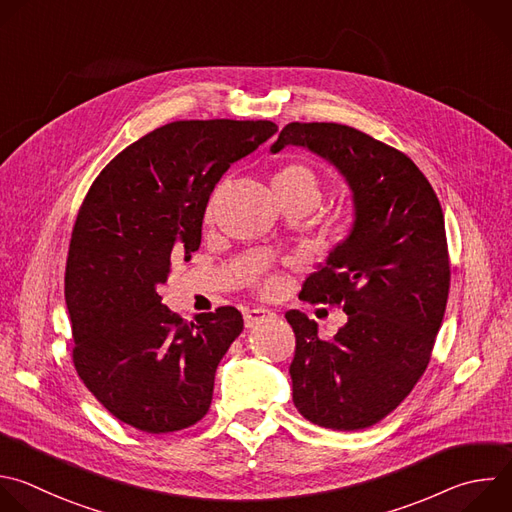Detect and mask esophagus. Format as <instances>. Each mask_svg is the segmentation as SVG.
<instances>
[{
  "label": "esophagus",
  "instance_id": "1",
  "mask_svg": "<svg viewBox=\"0 0 512 512\" xmlns=\"http://www.w3.org/2000/svg\"><path fill=\"white\" fill-rule=\"evenodd\" d=\"M275 313L271 309L265 307H253V309H245L243 311V319H245V327H255L267 319H273Z\"/></svg>",
  "mask_w": 512,
  "mask_h": 512
}]
</instances>
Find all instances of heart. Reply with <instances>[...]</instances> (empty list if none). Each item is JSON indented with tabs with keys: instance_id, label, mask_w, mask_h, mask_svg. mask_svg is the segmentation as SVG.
Here are the masks:
<instances>
[{
	"instance_id": "obj_1",
	"label": "heart",
	"mask_w": 512,
	"mask_h": 512,
	"mask_svg": "<svg viewBox=\"0 0 512 512\" xmlns=\"http://www.w3.org/2000/svg\"><path fill=\"white\" fill-rule=\"evenodd\" d=\"M271 187L275 197H291V195H307L311 199H319V179L315 170L303 162H285L271 179ZM211 213V207H209ZM271 281L267 289H273Z\"/></svg>"
}]
</instances>
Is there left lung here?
I'll use <instances>...</instances> for the list:
<instances>
[{
    "label": "left lung",
    "instance_id": "left-lung-1",
    "mask_svg": "<svg viewBox=\"0 0 512 512\" xmlns=\"http://www.w3.org/2000/svg\"><path fill=\"white\" fill-rule=\"evenodd\" d=\"M305 146L329 160L354 193L350 235L299 293L337 305L348 323L331 339L297 309L289 374L299 414L323 428L378 424L422 378L440 329L450 259L440 201L422 170L398 148L335 122H291L271 144Z\"/></svg>",
    "mask_w": 512,
    "mask_h": 512
}]
</instances>
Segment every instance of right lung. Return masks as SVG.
<instances>
[{"mask_svg": "<svg viewBox=\"0 0 512 512\" xmlns=\"http://www.w3.org/2000/svg\"><path fill=\"white\" fill-rule=\"evenodd\" d=\"M277 132L271 120H179L114 156L74 223L64 293L72 362L120 422L166 434L211 408L215 372L243 315L225 305L187 323L162 305L175 257L201 245L209 197L227 168Z\"/></svg>", "mask_w": 512, "mask_h": 512, "instance_id": "add662e5", "label": "right lung"}]
</instances>
